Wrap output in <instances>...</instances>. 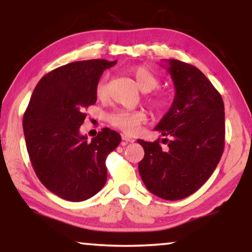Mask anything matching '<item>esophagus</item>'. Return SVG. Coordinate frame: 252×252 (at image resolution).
Instances as JSON below:
<instances>
[{
    "label": "esophagus",
    "instance_id": "1",
    "mask_svg": "<svg viewBox=\"0 0 252 252\" xmlns=\"http://www.w3.org/2000/svg\"><path fill=\"white\" fill-rule=\"evenodd\" d=\"M122 139H123L124 142H126V143H133L134 141H135L134 139H132V137H129L128 135H126V134H123Z\"/></svg>",
    "mask_w": 252,
    "mask_h": 252
}]
</instances>
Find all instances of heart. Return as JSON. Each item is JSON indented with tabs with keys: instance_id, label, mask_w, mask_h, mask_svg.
Returning a JSON list of instances; mask_svg holds the SVG:
<instances>
[{
	"instance_id": "b5f03b06",
	"label": "heart",
	"mask_w": 252,
	"mask_h": 252,
	"mask_svg": "<svg viewBox=\"0 0 252 252\" xmlns=\"http://www.w3.org/2000/svg\"><path fill=\"white\" fill-rule=\"evenodd\" d=\"M133 77L141 91L149 93L154 91L159 85V79L153 71L142 65H137L130 68ZM96 96L98 98H104L108 94V85H106V77L99 79L95 88ZM151 104L157 110H163L168 104V96L163 92H157L149 97ZM109 123L116 128L122 129L127 134H135L140 129V126L148 120V116L144 111L136 110V111H128V110H116L108 116Z\"/></svg>"
}]
</instances>
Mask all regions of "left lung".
Masks as SVG:
<instances>
[{"label": "left lung", "mask_w": 252, "mask_h": 252, "mask_svg": "<svg viewBox=\"0 0 252 252\" xmlns=\"http://www.w3.org/2000/svg\"><path fill=\"white\" fill-rule=\"evenodd\" d=\"M174 82L172 106L155 129L161 142L137 140L144 149L139 172L154 195L168 201L182 199L205 184L216 170L225 147V111L219 92L195 67L168 61Z\"/></svg>", "instance_id": "left-lung-1"}]
</instances>
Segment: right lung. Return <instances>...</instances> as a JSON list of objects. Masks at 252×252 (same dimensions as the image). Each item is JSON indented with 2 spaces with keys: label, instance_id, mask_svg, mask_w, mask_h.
<instances>
[{
  "label": "right lung",
  "instance_id": "1",
  "mask_svg": "<svg viewBox=\"0 0 252 252\" xmlns=\"http://www.w3.org/2000/svg\"><path fill=\"white\" fill-rule=\"evenodd\" d=\"M117 61H79L43 75L34 88L23 118L27 153L36 177L55 195L81 202L104 187L106 156L122 141L103 128L88 142L79 128L85 109L95 104L103 71Z\"/></svg>",
  "mask_w": 252,
  "mask_h": 252
}]
</instances>
